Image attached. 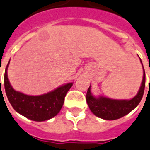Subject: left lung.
<instances>
[{
  "instance_id": "left-lung-1",
  "label": "left lung",
  "mask_w": 150,
  "mask_h": 150,
  "mask_svg": "<svg viewBox=\"0 0 150 150\" xmlns=\"http://www.w3.org/2000/svg\"><path fill=\"white\" fill-rule=\"evenodd\" d=\"M140 61L142 62L141 59ZM145 85H146V74L143 68V78L142 81L141 87L139 88L136 96L132 99L117 100L104 96L95 97L91 94V85H90L87 91L86 100L91 111L96 117L107 120H113L121 118L125 115L128 114L139 105L143 96Z\"/></svg>"
}]
</instances>
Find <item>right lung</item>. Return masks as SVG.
Wrapping results in <instances>:
<instances>
[{
    "label": "right lung",
    "mask_w": 150,
    "mask_h": 150,
    "mask_svg": "<svg viewBox=\"0 0 150 150\" xmlns=\"http://www.w3.org/2000/svg\"><path fill=\"white\" fill-rule=\"evenodd\" d=\"M9 62L4 72V89L14 110L28 119L39 122L55 117L62 109L65 96L74 83L63 84L54 91L41 96L25 95L14 90L9 82L8 77Z\"/></svg>",
    "instance_id": "1"
}]
</instances>
